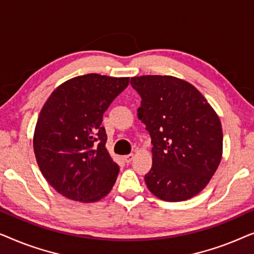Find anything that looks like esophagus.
I'll return each mask as SVG.
<instances>
[{
    "mask_svg": "<svg viewBox=\"0 0 254 254\" xmlns=\"http://www.w3.org/2000/svg\"><path fill=\"white\" fill-rule=\"evenodd\" d=\"M133 158H134L133 154H128L126 156H124V159H125V162H126V163H130L131 161H133Z\"/></svg>",
    "mask_w": 254,
    "mask_h": 254,
    "instance_id": "1",
    "label": "esophagus"
}]
</instances>
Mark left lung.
<instances>
[{
  "label": "left lung",
  "instance_id": "obj_1",
  "mask_svg": "<svg viewBox=\"0 0 254 254\" xmlns=\"http://www.w3.org/2000/svg\"><path fill=\"white\" fill-rule=\"evenodd\" d=\"M141 97L137 117L152 143L144 176L150 192L177 202L200 193L218 168L223 149L220 118L199 90L173 76L131 77Z\"/></svg>",
  "mask_w": 254,
  "mask_h": 254
}]
</instances>
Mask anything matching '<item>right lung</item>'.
I'll return each mask as SVG.
<instances>
[{"label":"right lung","instance_id":"obj_1","mask_svg":"<svg viewBox=\"0 0 254 254\" xmlns=\"http://www.w3.org/2000/svg\"><path fill=\"white\" fill-rule=\"evenodd\" d=\"M128 77L88 74L52 92L38 118L33 149L41 173L68 199L93 202L110 193L119 165L106 150L103 114Z\"/></svg>","mask_w":254,"mask_h":254}]
</instances>
